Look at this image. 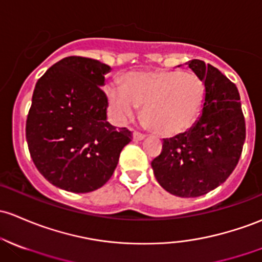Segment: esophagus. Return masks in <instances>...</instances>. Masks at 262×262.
<instances>
[{"label": "esophagus", "instance_id": "1", "mask_svg": "<svg viewBox=\"0 0 262 262\" xmlns=\"http://www.w3.org/2000/svg\"><path fill=\"white\" fill-rule=\"evenodd\" d=\"M146 137L145 134H142V132H139V131H135L134 132V139L136 140V141H140V140H143Z\"/></svg>", "mask_w": 262, "mask_h": 262}]
</instances>
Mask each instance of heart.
<instances>
[{"instance_id":"1","label":"heart","mask_w":262,"mask_h":262,"mask_svg":"<svg viewBox=\"0 0 262 262\" xmlns=\"http://www.w3.org/2000/svg\"><path fill=\"white\" fill-rule=\"evenodd\" d=\"M106 94L120 117H131L142 107L143 123L156 135L171 137L184 134L199 119L206 89L198 75L160 70L127 74L122 86L108 85Z\"/></svg>"}]
</instances>
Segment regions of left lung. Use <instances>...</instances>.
Listing matches in <instances>:
<instances>
[{"mask_svg":"<svg viewBox=\"0 0 262 262\" xmlns=\"http://www.w3.org/2000/svg\"><path fill=\"white\" fill-rule=\"evenodd\" d=\"M188 67L206 89L198 122L172 139L151 166L159 184L180 198H198L220 186L243 152L246 127L237 87L216 67L191 60Z\"/></svg>","mask_w":262,"mask_h":262,"instance_id":"1","label":"left lung"}]
</instances>
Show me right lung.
Instances as JSON below:
<instances>
[{
	"instance_id": "add662e5",
	"label": "right lung",
	"mask_w": 262,
	"mask_h": 262,
	"mask_svg": "<svg viewBox=\"0 0 262 262\" xmlns=\"http://www.w3.org/2000/svg\"><path fill=\"white\" fill-rule=\"evenodd\" d=\"M111 70L81 56L64 57L37 81L26 121L32 161L47 181L71 192H90L108 181L132 132L106 120L101 86Z\"/></svg>"
}]
</instances>
